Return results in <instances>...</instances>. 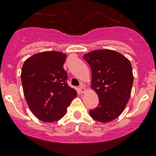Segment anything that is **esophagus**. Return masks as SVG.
Wrapping results in <instances>:
<instances>
[{
	"label": "esophagus",
	"instance_id": "obj_1",
	"mask_svg": "<svg viewBox=\"0 0 156 156\" xmlns=\"http://www.w3.org/2000/svg\"><path fill=\"white\" fill-rule=\"evenodd\" d=\"M79 90H80V91H81V93H84V92H85V88L84 87V86H83V85L80 86Z\"/></svg>",
	"mask_w": 156,
	"mask_h": 156
}]
</instances>
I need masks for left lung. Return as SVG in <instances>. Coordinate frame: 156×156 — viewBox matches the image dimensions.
<instances>
[{
	"mask_svg": "<svg viewBox=\"0 0 156 156\" xmlns=\"http://www.w3.org/2000/svg\"><path fill=\"white\" fill-rule=\"evenodd\" d=\"M92 70V88L100 103L90 115L100 122L117 119L125 109L133 85L130 61L115 50H97L84 56Z\"/></svg>",
	"mask_w": 156,
	"mask_h": 156,
	"instance_id": "1",
	"label": "left lung"
}]
</instances>
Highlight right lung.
I'll return each instance as SVG.
<instances>
[{
    "label": "right lung",
    "instance_id": "add662e5",
    "mask_svg": "<svg viewBox=\"0 0 156 156\" xmlns=\"http://www.w3.org/2000/svg\"><path fill=\"white\" fill-rule=\"evenodd\" d=\"M66 55L57 51L37 53L25 61L21 80L29 107L38 119L44 122L59 120L77 96L67 83L63 69Z\"/></svg>",
    "mask_w": 156,
    "mask_h": 156
}]
</instances>
